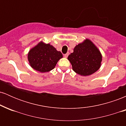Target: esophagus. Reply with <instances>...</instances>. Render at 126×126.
<instances>
[{"label": "esophagus", "mask_w": 126, "mask_h": 126, "mask_svg": "<svg viewBox=\"0 0 126 126\" xmlns=\"http://www.w3.org/2000/svg\"><path fill=\"white\" fill-rule=\"evenodd\" d=\"M69 53H66V54H65L64 55V57H66V58H67V57H68V56H69Z\"/></svg>", "instance_id": "obj_1"}]
</instances>
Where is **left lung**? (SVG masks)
Masks as SVG:
<instances>
[{"instance_id": "obj_1", "label": "left lung", "mask_w": 126, "mask_h": 126, "mask_svg": "<svg viewBox=\"0 0 126 126\" xmlns=\"http://www.w3.org/2000/svg\"><path fill=\"white\" fill-rule=\"evenodd\" d=\"M72 69L78 74L88 76L99 69L102 61V56L90 40H86L74 48L73 53L68 56Z\"/></svg>"}]
</instances>
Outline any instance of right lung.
Instances as JSON below:
<instances>
[{
    "mask_svg": "<svg viewBox=\"0 0 126 126\" xmlns=\"http://www.w3.org/2000/svg\"><path fill=\"white\" fill-rule=\"evenodd\" d=\"M62 57L61 52L57 51L50 44H44L42 42L32 48L28 54L30 66L42 73L53 70Z\"/></svg>",
    "mask_w": 126,
    "mask_h": 126,
    "instance_id": "obj_1",
    "label": "right lung"
}]
</instances>
